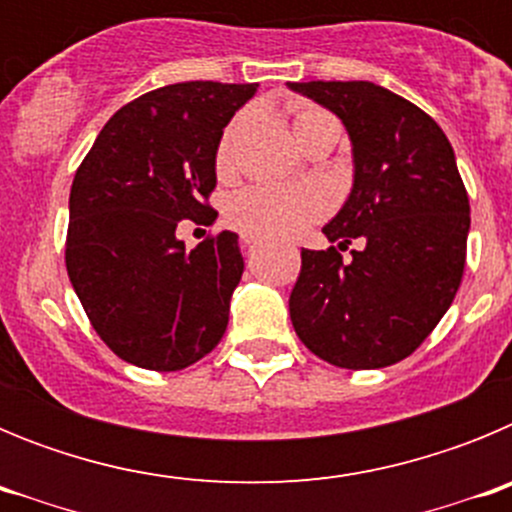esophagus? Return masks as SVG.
Returning a JSON list of instances; mask_svg holds the SVG:
<instances>
[{"label":"esophagus","instance_id":"esophagus-1","mask_svg":"<svg viewBox=\"0 0 512 512\" xmlns=\"http://www.w3.org/2000/svg\"><path fill=\"white\" fill-rule=\"evenodd\" d=\"M241 243H243V246H246V248H253V246H256V243H259V238H256V235L243 233V235H241Z\"/></svg>","mask_w":512,"mask_h":512}]
</instances>
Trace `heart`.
Masks as SVG:
<instances>
[{"label": "heart", "mask_w": 512, "mask_h": 512, "mask_svg": "<svg viewBox=\"0 0 512 512\" xmlns=\"http://www.w3.org/2000/svg\"><path fill=\"white\" fill-rule=\"evenodd\" d=\"M328 112L295 104L292 107V128L300 135L310 125L328 120ZM238 122L230 125L228 133L217 148V169H225L233 151V138ZM328 210V197L318 187H271V184H251L235 192L225 205V217L233 228L261 238H289L312 225Z\"/></svg>", "instance_id": "b5f03b06"}]
</instances>
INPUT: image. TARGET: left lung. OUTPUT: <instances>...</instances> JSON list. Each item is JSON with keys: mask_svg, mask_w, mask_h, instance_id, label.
Wrapping results in <instances>:
<instances>
[{"mask_svg": "<svg viewBox=\"0 0 512 512\" xmlns=\"http://www.w3.org/2000/svg\"><path fill=\"white\" fill-rule=\"evenodd\" d=\"M289 89L341 117L354 153V187L323 228L336 246L302 248L289 318L328 364H397L431 336L464 274L469 197L454 148L431 115L372 81H289Z\"/></svg>", "mask_w": 512, "mask_h": 512, "instance_id": "8db88e82", "label": "left lung"}]
</instances>
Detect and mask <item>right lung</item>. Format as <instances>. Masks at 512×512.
Instances as JSON below:
<instances>
[{
    "mask_svg": "<svg viewBox=\"0 0 512 512\" xmlns=\"http://www.w3.org/2000/svg\"><path fill=\"white\" fill-rule=\"evenodd\" d=\"M259 84L182 81L115 112L76 169L66 269L89 323L128 364L179 372L228 328L243 274L238 235L187 251L182 220L210 225L215 156Z\"/></svg>",
    "mask_w": 512,
    "mask_h": 512,
    "instance_id": "1",
    "label": "right lung"
}]
</instances>
